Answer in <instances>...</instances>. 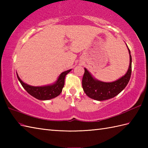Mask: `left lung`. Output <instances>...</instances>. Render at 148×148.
<instances>
[{"mask_svg":"<svg viewBox=\"0 0 148 148\" xmlns=\"http://www.w3.org/2000/svg\"><path fill=\"white\" fill-rule=\"evenodd\" d=\"M127 48L130 55V64L128 71L124 76L113 82H103L97 79L84 68L82 86L88 97L98 101H102L116 97L126 87L130 81L132 72V56L128 46Z\"/></svg>","mask_w":148,"mask_h":148,"instance_id":"1","label":"left lung"}]
</instances>
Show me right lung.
<instances>
[{
  "instance_id": "1",
  "label": "right lung",
  "mask_w": 148,
  "mask_h": 148,
  "mask_svg": "<svg viewBox=\"0 0 148 148\" xmlns=\"http://www.w3.org/2000/svg\"><path fill=\"white\" fill-rule=\"evenodd\" d=\"M71 70L72 69H69L68 71L62 72L54 83L42 86H34L25 83L19 77L17 72L16 75L22 86L30 95L38 100H48L55 98L61 93L63 88L64 86L65 77Z\"/></svg>"
}]
</instances>
